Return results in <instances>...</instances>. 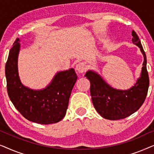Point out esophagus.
<instances>
[{"instance_id":"esophagus-1","label":"esophagus","mask_w":154,"mask_h":154,"mask_svg":"<svg viewBox=\"0 0 154 154\" xmlns=\"http://www.w3.org/2000/svg\"><path fill=\"white\" fill-rule=\"evenodd\" d=\"M86 70V66L84 63L81 62L79 64H78L76 65V67H75V71L79 73H83L84 71H85Z\"/></svg>"}]
</instances>
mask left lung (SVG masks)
Masks as SVG:
<instances>
[{
  "label": "left lung",
  "instance_id": "left-lung-1",
  "mask_svg": "<svg viewBox=\"0 0 154 154\" xmlns=\"http://www.w3.org/2000/svg\"><path fill=\"white\" fill-rule=\"evenodd\" d=\"M132 41L140 48L144 62L140 77L130 89L117 90L109 85L94 71L88 70L85 76L90 82V94L96 111L104 119L119 120L129 116L140 108L146 99L149 85L146 57L138 35L132 31Z\"/></svg>",
  "mask_w": 154,
  "mask_h": 154
}]
</instances>
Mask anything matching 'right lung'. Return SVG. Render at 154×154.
<instances>
[{
	"label": "right lung",
	"instance_id": "obj_1",
	"mask_svg": "<svg viewBox=\"0 0 154 154\" xmlns=\"http://www.w3.org/2000/svg\"><path fill=\"white\" fill-rule=\"evenodd\" d=\"M20 40L10 49L5 64L8 96L17 111L29 121L39 124L56 123L62 120L77 80L73 69L59 71L47 87L33 90L22 83L18 72Z\"/></svg>",
	"mask_w": 154,
	"mask_h": 154
}]
</instances>
